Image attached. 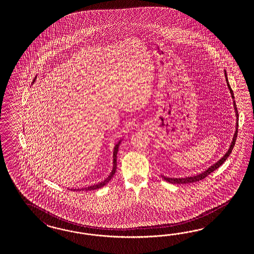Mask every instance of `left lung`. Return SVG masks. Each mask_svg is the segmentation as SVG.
<instances>
[{"label":"left lung","mask_w":254,"mask_h":254,"mask_svg":"<svg viewBox=\"0 0 254 254\" xmlns=\"http://www.w3.org/2000/svg\"><path fill=\"white\" fill-rule=\"evenodd\" d=\"M224 71H225V70H224ZM224 75H225V79H226V84H227V86H228V88H229V90H230L232 99H235V98H234V93H233V90H232L230 85H229V82H228V79H227L226 71L224 72ZM233 103H234L235 112H236V116H237V124H236V127H236V132H235V134H234V137H233V140H232V142H231L230 147H229L228 151L226 152V154H224L223 157H222L219 161H217V163L213 164L212 166H210L207 170H205L204 172H202V173H200V174H197V175H195V176H191V177L185 178H169L165 177V176H161V177L163 178L166 182L170 183V184H172V185H180V184H192V183H195V182H199V181L203 180L204 178L207 177V176L209 175L211 172H213L215 169H218L219 167H221V166L223 165V162L225 161V160L227 159V157L229 156V154L232 153V150H233V148L235 146V143H236V140H237V137H238V127H239V112H238V109H237V105H236V101H235V100L233 101Z\"/></svg>","instance_id":"left-lung-1"}]
</instances>
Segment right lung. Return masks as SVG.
Here are the masks:
<instances>
[{"instance_id":"obj_1","label":"right lung","mask_w":254,"mask_h":254,"mask_svg":"<svg viewBox=\"0 0 254 254\" xmlns=\"http://www.w3.org/2000/svg\"><path fill=\"white\" fill-rule=\"evenodd\" d=\"M120 142H121V140H119L118 141V143L116 144V146H115V149H114V166H113V170H112V172H111V174L108 176L107 179H105L103 182H101L100 184H98V185H94L92 186H88V187H85V188H82V189H73V191H92V190H97V189H100L101 187H103L104 185H107L108 183L111 181V179L114 177V175H115V173H116V158H117V152H118V148H119V144H120Z\"/></svg>"}]
</instances>
